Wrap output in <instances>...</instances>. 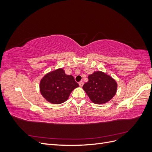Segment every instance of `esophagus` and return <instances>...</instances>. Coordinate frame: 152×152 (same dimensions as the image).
<instances>
[{
	"mask_svg": "<svg viewBox=\"0 0 152 152\" xmlns=\"http://www.w3.org/2000/svg\"><path fill=\"white\" fill-rule=\"evenodd\" d=\"M79 86H80V87H82V86L84 85V82H82V81H80L79 83Z\"/></svg>",
	"mask_w": 152,
	"mask_h": 152,
	"instance_id": "1",
	"label": "esophagus"
}]
</instances>
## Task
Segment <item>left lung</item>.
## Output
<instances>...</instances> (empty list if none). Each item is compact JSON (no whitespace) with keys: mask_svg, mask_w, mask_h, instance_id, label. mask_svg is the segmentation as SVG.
<instances>
[{"mask_svg":"<svg viewBox=\"0 0 152 152\" xmlns=\"http://www.w3.org/2000/svg\"><path fill=\"white\" fill-rule=\"evenodd\" d=\"M88 79L82 88L94 103H106L115 95L117 84L110 75L97 71L89 75Z\"/></svg>","mask_w":152,"mask_h":152,"instance_id":"8db88e82","label":"left lung"}]
</instances>
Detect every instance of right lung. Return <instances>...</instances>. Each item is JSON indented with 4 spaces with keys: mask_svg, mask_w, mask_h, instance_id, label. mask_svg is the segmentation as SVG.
I'll return each mask as SVG.
<instances>
[{
    "mask_svg": "<svg viewBox=\"0 0 152 152\" xmlns=\"http://www.w3.org/2000/svg\"><path fill=\"white\" fill-rule=\"evenodd\" d=\"M79 87L72 75H67L63 68L47 73L40 82L41 94L48 102L53 104L64 103L72 91Z\"/></svg>",
    "mask_w": 152,
    "mask_h": 152,
    "instance_id": "right-lung-1",
    "label": "right lung"
}]
</instances>
